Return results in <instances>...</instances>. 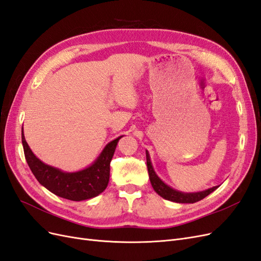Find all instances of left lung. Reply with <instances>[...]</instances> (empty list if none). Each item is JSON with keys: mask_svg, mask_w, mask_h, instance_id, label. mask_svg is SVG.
<instances>
[{"mask_svg": "<svg viewBox=\"0 0 261 261\" xmlns=\"http://www.w3.org/2000/svg\"><path fill=\"white\" fill-rule=\"evenodd\" d=\"M146 158H147V168H148L150 183H151L154 192L158 195H160L164 199L173 201V202H178V203H194L203 199L204 197H207L212 192H215L219 187V186H215V187L206 189V191L197 192V193H183V192L176 191V189L172 188L168 184H165L164 181L156 175V173L153 170L151 160H150L149 152L147 150H146Z\"/></svg>", "mask_w": 261, "mask_h": 261, "instance_id": "1", "label": "left lung"}]
</instances>
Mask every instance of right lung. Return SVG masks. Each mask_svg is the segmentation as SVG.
I'll return each instance as SVG.
<instances>
[{
	"mask_svg": "<svg viewBox=\"0 0 261 261\" xmlns=\"http://www.w3.org/2000/svg\"><path fill=\"white\" fill-rule=\"evenodd\" d=\"M122 137L110 141L88 168L77 172H64L38 159L29 148L21 128V143L26 161L39 183L54 195L73 201L93 198L107 188L110 178V162L118 140Z\"/></svg>",
	"mask_w": 261,
	"mask_h": 261,
	"instance_id": "obj_1",
	"label": "right lung"
}]
</instances>
